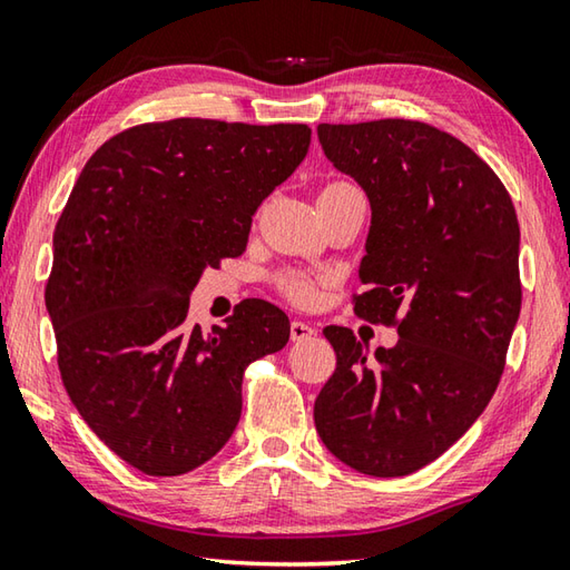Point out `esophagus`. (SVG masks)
Segmentation results:
<instances>
[{
    "label": "esophagus",
    "instance_id": "esophagus-1",
    "mask_svg": "<svg viewBox=\"0 0 570 570\" xmlns=\"http://www.w3.org/2000/svg\"><path fill=\"white\" fill-rule=\"evenodd\" d=\"M313 335H317V330H315V325H309V322L295 320L293 325H289V337H293V342H305Z\"/></svg>",
    "mask_w": 570,
    "mask_h": 570
}]
</instances>
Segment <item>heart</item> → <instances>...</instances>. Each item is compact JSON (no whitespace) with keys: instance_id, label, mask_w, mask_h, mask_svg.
Wrapping results in <instances>:
<instances>
[{"instance_id":"b5f03b06","label":"heart","mask_w":570,"mask_h":570,"mask_svg":"<svg viewBox=\"0 0 570 570\" xmlns=\"http://www.w3.org/2000/svg\"><path fill=\"white\" fill-rule=\"evenodd\" d=\"M337 188H350V184H330L325 190H337ZM322 190V193H325ZM281 287L287 297H293L295 303L299 305H307L313 303L315 295H317V287L313 277H307L305 273H285L281 277Z\"/></svg>"}]
</instances>
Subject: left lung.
Instances as JSON below:
<instances>
[{
	"label": "left lung",
	"instance_id": "left-lung-1",
	"mask_svg": "<svg viewBox=\"0 0 570 570\" xmlns=\"http://www.w3.org/2000/svg\"><path fill=\"white\" fill-rule=\"evenodd\" d=\"M317 136L372 208L354 313L396 325L400 340L370 360L352 330H322L337 367L315 426L360 474L406 476L464 436L497 392L521 313L517 210L484 160L429 124H320Z\"/></svg>",
	"mask_w": 570,
	"mask_h": 570
}]
</instances>
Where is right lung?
Listing matches in <instances>:
<instances>
[{
  "instance_id": "obj_1",
  "label": "right lung",
  "mask_w": 570,
  "mask_h": 570,
  "mask_svg": "<svg viewBox=\"0 0 570 570\" xmlns=\"http://www.w3.org/2000/svg\"><path fill=\"white\" fill-rule=\"evenodd\" d=\"M309 134L213 118L134 126L71 190L47 283L61 380L94 434L148 476L216 456L238 426L245 367L287 345V315L265 299L210 332L186 317L203 271L245 250Z\"/></svg>"
}]
</instances>
